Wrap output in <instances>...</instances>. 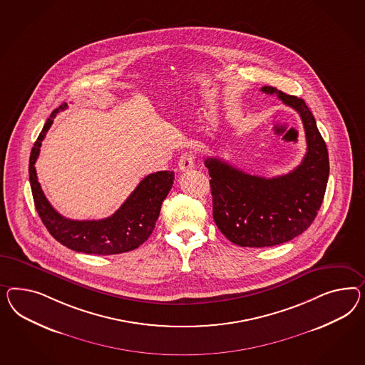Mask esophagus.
<instances>
[{
  "label": "esophagus",
  "instance_id": "1",
  "mask_svg": "<svg viewBox=\"0 0 365 365\" xmlns=\"http://www.w3.org/2000/svg\"><path fill=\"white\" fill-rule=\"evenodd\" d=\"M178 166H179L180 171H190V170H192L194 166H195V157H194V154L192 153L182 154L179 157V160H178Z\"/></svg>",
  "mask_w": 365,
  "mask_h": 365
}]
</instances>
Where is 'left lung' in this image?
I'll use <instances>...</instances> for the list:
<instances>
[{"label": "left lung", "instance_id": "8db88e82", "mask_svg": "<svg viewBox=\"0 0 365 365\" xmlns=\"http://www.w3.org/2000/svg\"><path fill=\"white\" fill-rule=\"evenodd\" d=\"M260 90L276 94L299 113L307 153L295 170L268 179L250 175L219 158L205 160L214 220L230 242L242 247L276 246L303 234L315 220L329 177L327 145L306 102L272 86Z\"/></svg>", "mask_w": 365, "mask_h": 365}]
</instances>
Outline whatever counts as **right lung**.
I'll list each match as a JSON object with an SVG mask.
<instances>
[{
	"label": "right lung",
	"instance_id": "add662e5",
	"mask_svg": "<svg viewBox=\"0 0 365 365\" xmlns=\"http://www.w3.org/2000/svg\"><path fill=\"white\" fill-rule=\"evenodd\" d=\"M66 108L68 103H62L51 113L31 148L29 179L36 210L50 235L73 251L96 255H115L133 251L151 235L162 202L168 197L175 175L173 171H158L143 178L111 217L99 220H73L62 217L45 197L34 163L40 154L42 140L53 125V119Z\"/></svg>",
	"mask_w": 365,
	"mask_h": 365
}]
</instances>
